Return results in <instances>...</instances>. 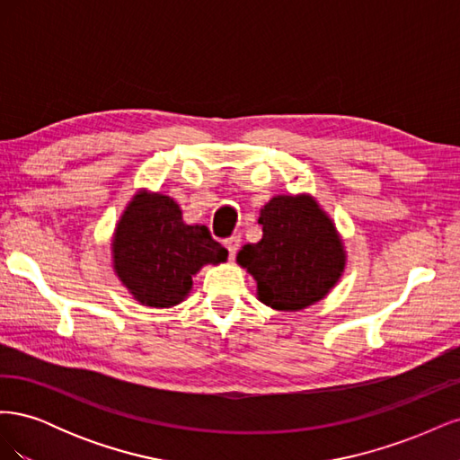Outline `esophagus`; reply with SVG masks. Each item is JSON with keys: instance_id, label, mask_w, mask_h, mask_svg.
<instances>
[{"instance_id": "34e87169", "label": "esophagus", "mask_w": 460, "mask_h": 460, "mask_svg": "<svg viewBox=\"0 0 460 460\" xmlns=\"http://www.w3.org/2000/svg\"><path fill=\"white\" fill-rule=\"evenodd\" d=\"M222 243H225V247L228 249L230 257H234L235 253H238V249H240V235H230V238H226Z\"/></svg>"}]
</instances>
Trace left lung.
Wrapping results in <instances>:
<instances>
[{
  "mask_svg": "<svg viewBox=\"0 0 460 460\" xmlns=\"http://www.w3.org/2000/svg\"><path fill=\"white\" fill-rule=\"evenodd\" d=\"M259 225L262 240L243 245L238 262L253 274L261 301L299 311L323 299L345 264L332 220L307 196H278L262 207Z\"/></svg>",
  "mask_w": 460,
  "mask_h": 460,
  "instance_id": "left-lung-1",
  "label": "left lung"
}]
</instances>
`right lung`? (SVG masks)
<instances>
[{"instance_id": "right-lung-1", "label": "right lung", "mask_w": 460, "mask_h": 460, "mask_svg": "<svg viewBox=\"0 0 460 460\" xmlns=\"http://www.w3.org/2000/svg\"><path fill=\"white\" fill-rule=\"evenodd\" d=\"M113 253L122 284L149 307L180 303L203 264L228 257L207 226L184 225L174 199L159 193L132 199L117 226Z\"/></svg>"}]
</instances>
